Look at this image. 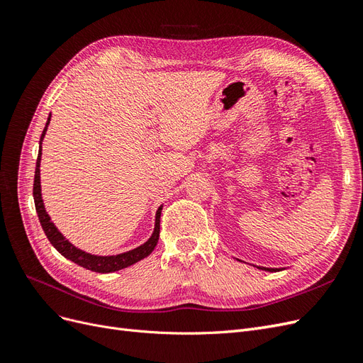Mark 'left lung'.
Segmentation results:
<instances>
[{
  "label": "left lung",
  "mask_w": 363,
  "mask_h": 363,
  "mask_svg": "<svg viewBox=\"0 0 363 363\" xmlns=\"http://www.w3.org/2000/svg\"><path fill=\"white\" fill-rule=\"evenodd\" d=\"M239 262H242V260H239ZM255 267V265H252ZM257 269H262V271H268V272H276V271H280L281 268H265V267H256Z\"/></svg>",
  "instance_id": "1"
}]
</instances>
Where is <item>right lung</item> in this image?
<instances>
[{
  "label": "right lung",
  "mask_w": 363,
  "mask_h": 363,
  "mask_svg": "<svg viewBox=\"0 0 363 363\" xmlns=\"http://www.w3.org/2000/svg\"><path fill=\"white\" fill-rule=\"evenodd\" d=\"M51 121V113L47 119L45 128L42 131V136L39 140V155H38V160H36V171H35V184H33V196H35V206H36V212L39 216L40 225L45 232L48 240L51 242V245L56 248L63 257H67L68 260L77 263L86 269H91L94 272H115L119 269H124L127 267L135 265L136 262L145 259L147 256L151 255V251L155 250V247L157 245L159 240V233H160V213H162V207L163 204L156 211V219H155V230L150 236V239L147 242H144L142 245L125 251V252H119V255H113V256H96V255H91V252H86L80 248H77L74 244H71L69 240L65 238L60 230L54 225V223L51 221V216L48 215V212L45 211V204H43L42 200V189H40V157H42V140L45 138L47 128L50 125Z\"/></svg>",
  "instance_id": "right-lung-1"
}]
</instances>
